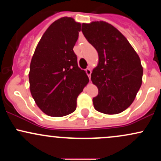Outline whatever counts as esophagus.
<instances>
[{"label":"esophagus","instance_id":"esophagus-1","mask_svg":"<svg viewBox=\"0 0 161 161\" xmlns=\"http://www.w3.org/2000/svg\"><path fill=\"white\" fill-rule=\"evenodd\" d=\"M86 74L88 75V78H89V79H91V74H92L91 69H90V68H87L86 69Z\"/></svg>","mask_w":161,"mask_h":161}]
</instances>
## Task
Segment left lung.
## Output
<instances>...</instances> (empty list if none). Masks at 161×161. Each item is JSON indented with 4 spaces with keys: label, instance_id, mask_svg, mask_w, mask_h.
Returning <instances> with one entry per match:
<instances>
[{
    "label": "left lung",
    "instance_id": "left-lung-1",
    "mask_svg": "<svg viewBox=\"0 0 161 161\" xmlns=\"http://www.w3.org/2000/svg\"><path fill=\"white\" fill-rule=\"evenodd\" d=\"M82 32L98 53V64L91 75L98 88V95L93 98L95 110L105 114L124 111L142 86L139 57L125 36L106 22L83 23Z\"/></svg>",
    "mask_w": 161,
    "mask_h": 161
}]
</instances>
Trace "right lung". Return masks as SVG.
<instances>
[{"label": "right lung", "instance_id": "right-lung-1", "mask_svg": "<svg viewBox=\"0 0 161 161\" xmlns=\"http://www.w3.org/2000/svg\"><path fill=\"white\" fill-rule=\"evenodd\" d=\"M81 24L71 17L56 20L45 31L31 60L30 92L36 104L51 116L74 112L76 99L88 82L73 51Z\"/></svg>", "mask_w": 161, "mask_h": 161}]
</instances>
